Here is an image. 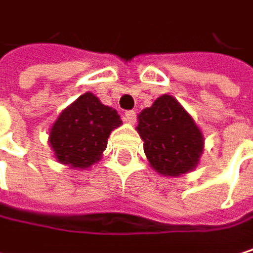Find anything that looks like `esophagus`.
<instances>
[{
	"label": "esophagus",
	"mask_w": 253,
	"mask_h": 253,
	"mask_svg": "<svg viewBox=\"0 0 253 253\" xmlns=\"http://www.w3.org/2000/svg\"><path fill=\"white\" fill-rule=\"evenodd\" d=\"M124 121L129 123V124H135L136 121V112L135 111H127L124 114Z\"/></svg>",
	"instance_id": "34e87169"
}]
</instances>
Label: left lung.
Wrapping results in <instances>:
<instances>
[{"mask_svg":"<svg viewBox=\"0 0 253 253\" xmlns=\"http://www.w3.org/2000/svg\"><path fill=\"white\" fill-rule=\"evenodd\" d=\"M136 130L150 166L162 176L178 178L199 166L205 150L203 133L173 96L163 94L142 109Z\"/></svg>","mask_w":253,"mask_h":253,"instance_id":"1","label":"left lung"}]
</instances>
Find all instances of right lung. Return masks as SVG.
I'll return each mask as SVG.
<instances>
[{
    "instance_id": "right-lung-1",
    "label": "right lung",
    "mask_w": 253,
    "mask_h": 253,
    "mask_svg": "<svg viewBox=\"0 0 253 253\" xmlns=\"http://www.w3.org/2000/svg\"><path fill=\"white\" fill-rule=\"evenodd\" d=\"M120 126L118 112L87 91L59 114L48 144L60 165L85 170L102 159L111 132Z\"/></svg>"
}]
</instances>
